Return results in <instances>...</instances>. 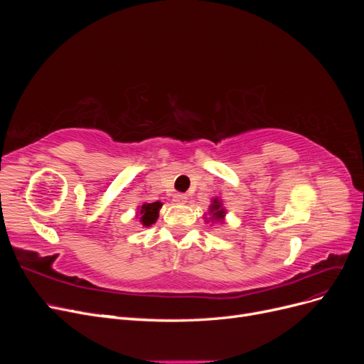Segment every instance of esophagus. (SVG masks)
Listing matches in <instances>:
<instances>
[{"mask_svg": "<svg viewBox=\"0 0 364 364\" xmlns=\"http://www.w3.org/2000/svg\"><path fill=\"white\" fill-rule=\"evenodd\" d=\"M186 199H188V197H186V194H182V193L174 196V202H176V203H185Z\"/></svg>", "mask_w": 364, "mask_h": 364, "instance_id": "esophagus-1", "label": "esophagus"}]
</instances>
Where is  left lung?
Returning <instances> with one entry per match:
<instances>
[{
	"label": "left lung",
	"mask_w": 364,
	"mask_h": 364,
	"mask_svg": "<svg viewBox=\"0 0 364 364\" xmlns=\"http://www.w3.org/2000/svg\"><path fill=\"white\" fill-rule=\"evenodd\" d=\"M209 213H211V218L213 222L215 220V222H220L225 217V209L222 208V203H220L217 199L213 202V205L209 206Z\"/></svg>",
	"instance_id": "left-lung-1"
}]
</instances>
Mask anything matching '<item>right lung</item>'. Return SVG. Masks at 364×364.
<instances>
[{
  "instance_id": "right-lung-1",
  "label": "right lung",
  "mask_w": 364,
  "mask_h": 364,
  "mask_svg": "<svg viewBox=\"0 0 364 364\" xmlns=\"http://www.w3.org/2000/svg\"><path fill=\"white\" fill-rule=\"evenodd\" d=\"M162 203L161 202H153V203H144L141 206V217L139 222H142L144 226H150L156 222V218L159 215V209H161Z\"/></svg>"
}]
</instances>
